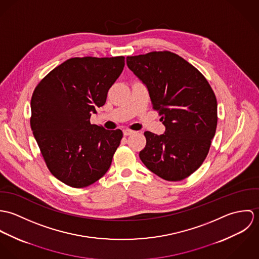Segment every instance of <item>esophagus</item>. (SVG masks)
Listing matches in <instances>:
<instances>
[{
    "instance_id": "1",
    "label": "esophagus",
    "mask_w": 259,
    "mask_h": 259,
    "mask_svg": "<svg viewBox=\"0 0 259 259\" xmlns=\"http://www.w3.org/2000/svg\"><path fill=\"white\" fill-rule=\"evenodd\" d=\"M122 133H123V136H130V135H132V134H134V131H132V130H128V128H125V130H123L122 131Z\"/></svg>"
}]
</instances>
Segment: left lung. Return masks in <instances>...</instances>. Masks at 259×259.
I'll use <instances>...</instances> for the list:
<instances>
[{
    "label": "left lung",
    "instance_id": "8db88e82",
    "mask_svg": "<svg viewBox=\"0 0 259 259\" xmlns=\"http://www.w3.org/2000/svg\"><path fill=\"white\" fill-rule=\"evenodd\" d=\"M126 64L148 87L152 109L165 125L160 136L145 132L140 157L159 178L183 181L202 164L215 135L214 92L196 68L168 51L127 57Z\"/></svg>",
    "mask_w": 259,
    "mask_h": 259
}]
</instances>
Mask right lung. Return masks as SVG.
Instances as JSON below:
<instances>
[{
    "label": "right lung",
    "mask_w": 259,
    "mask_h": 259,
    "mask_svg": "<svg viewBox=\"0 0 259 259\" xmlns=\"http://www.w3.org/2000/svg\"><path fill=\"white\" fill-rule=\"evenodd\" d=\"M124 57L72 58L36 87L31 128L51 174L65 185H93L110 168L122 139L120 130L91 124L92 112L107 101Z\"/></svg>",
    "instance_id": "add662e5"
}]
</instances>
